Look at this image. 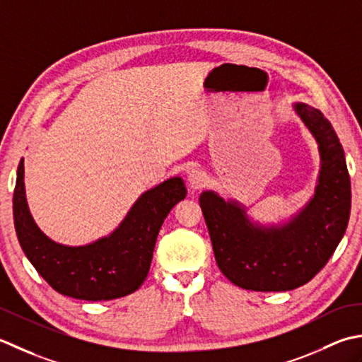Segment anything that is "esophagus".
<instances>
[{
  "label": "esophagus",
  "instance_id": "34e87169",
  "mask_svg": "<svg viewBox=\"0 0 362 362\" xmlns=\"http://www.w3.org/2000/svg\"><path fill=\"white\" fill-rule=\"evenodd\" d=\"M187 182L192 190H198L204 186L206 182V175L200 168H190L187 173Z\"/></svg>",
  "mask_w": 362,
  "mask_h": 362
}]
</instances>
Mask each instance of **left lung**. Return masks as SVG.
I'll return each mask as SVG.
<instances>
[{"instance_id": "1", "label": "left lung", "mask_w": 362, "mask_h": 362, "mask_svg": "<svg viewBox=\"0 0 362 362\" xmlns=\"http://www.w3.org/2000/svg\"><path fill=\"white\" fill-rule=\"evenodd\" d=\"M293 110L319 144L315 194L287 223H253L238 202L204 190L200 206L218 269L247 291L283 292L306 284L325 267L350 218L351 186L336 131L319 109L295 103Z\"/></svg>"}]
</instances>
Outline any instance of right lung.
Here are the masks:
<instances>
[{"mask_svg":"<svg viewBox=\"0 0 362 362\" xmlns=\"http://www.w3.org/2000/svg\"><path fill=\"white\" fill-rule=\"evenodd\" d=\"M25 165L20 160L13 190V223L26 257L59 293L103 301L137 291L148 275L162 223L176 203L186 198L180 176L146 190L107 238L83 247H69L43 234L29 212L25 195Z\"/></svg>","mask_w":362,"mask_h":362,"instance_id":"obj_1","label":"right lung"}]
</instances>
